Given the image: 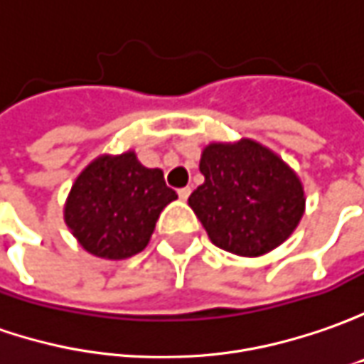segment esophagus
Wrapping results in <instances>:
<instances>
[{
    "label": "esophagus",
    "mask_w": 364,
    "mask_h": 364,
    "mask_svg": "<svg viewBox=\"0 0 364 364\" xmlns=\"http://www.w3.org/2000/svg\"><path fill=\"white\" fill-rule=\"evenodd\" d=\"M177 193H179V199H183V201H187V197L191 195V187H181V189H179Z\"/></svg>",
    "instance_id": "1"
}]
</instances>
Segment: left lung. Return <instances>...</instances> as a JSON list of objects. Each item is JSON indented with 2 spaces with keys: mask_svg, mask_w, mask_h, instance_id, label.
<instances>
[{
  "mask_svg": "<svg viewBox=\"0 0 364 364\" xmlns=\"http://www.w3.org/2000/svg\"><path fill=\"white\" fill-rule=\"evenodd\" d=\"M199 171L205 181L189 195V205L225 252L262 256L288 240L304 213L294 171L250 139L205 146Z\"/></svg>",
  "mask_w": 364,
  "mask_h": 364,
  "instance_id": "1",
  "label": "left lung"
}]
</instances>
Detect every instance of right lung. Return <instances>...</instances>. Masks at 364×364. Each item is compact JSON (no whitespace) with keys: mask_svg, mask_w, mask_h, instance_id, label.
<instances>
[{"mask_svg":"<svg viewBox=\"0 0 364 364\" xmlns=\"http://www.w3.org/2000/svg\"><path fill=\"white\" fill-rule=\"evenodd\" d=\"M177 193L163 171L143 167L134 153L98 157L78 175L64 220L80 245L98 257L124 259L143 252L159 215Z\"/></svg>","mask_w":364,"mask_h":364,"instance_id":"add662e5","label":"right lung"}]
</instances>
